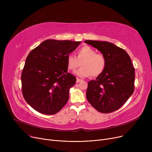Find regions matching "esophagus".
Returning <instances> with one entry per match:
<instances>
[{"label":"esophagus","mask_w":152,"mask_h":152,"mask_svg":"<svg viewBox=\"0 0 152 152\" xmlns=\"http://www.w3.org/2000/svg\"><path fill=\"white\" fill-rule=\"evenodd\" d=\"M82 80H81V79H79V78H77L76 79V83H79V82H81Z\"/></svg>","instance_id":"obj_1"}]
</instances>
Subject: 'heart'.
Segmentation results:
<instances>
[{"label": "heart", "mask_w": 152, "mask_h": 152, "mask_svg": "<svg viewBox=\"0 0 152 152\" xmlns=\"http://www.w3.org/2000/svg\"><path fill=\"white\" fill-rule=\"evenodd\" d=\"M76 71V75L81 77L91 76L95 77L105 71L107 66V58L104 54L97 53L96 50L89 45H84L77 50L76 57L72 54L66 57V65L68 69Z\"/></svg>", "instance_id": "1"}]
</instances>
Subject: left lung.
Masks as SVG:
<instances>
[{
    "instance_id": "1",
    "label": "left lung",
    "mask_w": 152,
    "mask_h": 152,
    "mask_svg": "<svg viewBox=\"0 0 152 152\" xmlns=\"http://www.w3.org/2000/svg\"><path fill=\"white\" fill-rule=\"evenodd\" d=\"M105 55V71L88 83L86 97L99 112L109 113L121 108L134 90L135 69L129 55L121 48L105 41H85Z\"/></svg>"
}]
</instances>
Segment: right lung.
<instances>
[{"label": "right lung", "instance_id": "add662e5", "mask_svg": "<svg viewBox=\"0 0 152 152\" xmlns=\"http://www.w3.org/2000/svg\"><path fill=\"white\" fill-rule=\"evenodd\" d=\"M80 43L48 39L28 55L21 73L22 93L38 112L53 115L67 103L76 78L67 73L66 57Z\"/></svg>", "mask_w": 152, "mask_h": 152}]
</instances>
